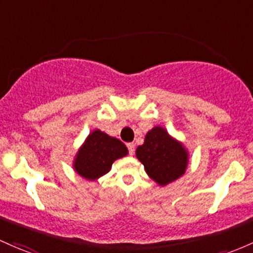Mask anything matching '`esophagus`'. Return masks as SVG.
Masks as SVG:
<instances>
[{
    "instance_id": "1",
    "label": "esophagus",
    "mask_w": 253,
    "mask_h": 253,
    "mask_svg": "<svg viewBox=\"0 0 253 253\" xmlns=\"http://www.w3.org/2000/svg\"><path fill=\"white\" fill-rule=\"evenodd\" d=\"M127 149H128L129 155H133V154H134L135 145H134V144H133V143H128V144H127Z\"/></svg>"
}]
</instances>
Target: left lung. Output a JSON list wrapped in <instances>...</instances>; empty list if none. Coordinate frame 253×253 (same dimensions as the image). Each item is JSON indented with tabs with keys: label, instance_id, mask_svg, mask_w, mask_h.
<instances>
[{
	"label": "left lung",
	"instance_id": "left-lung-1",
	"mask_svg": "<svg viewBox=\"0 0 253 253\" xmlns=\"http://www.w3.org/2000/svg\"><path fill=\"white\" fill-rule=\"evenodd\" d=\"M135 156L143 163L150 179L162 187L184 175L190 161V152L184 143L162 126L148 131L143 145L135 150Z\"/></svg>",
	"mask_w": 253,
	"mask_h": 253
}]
</instances>
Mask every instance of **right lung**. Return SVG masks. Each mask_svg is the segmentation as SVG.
<instances>
[{"label": "right lung", "mask_w": 253, "mask_h": 253, "mask_svg": "<svg viewBox=\"0 0 253 253\" xmlns=\"http://www.w3.org/2000/svg\"><path fill=\"white\" fill-rule=\"evenodd\" d=\"M128 155L126 145L101 129H93L78 149L73 169L78 175L95 181L109 173L113 163Z\"/></svg>", "instance_id": "right-lung-1"}]
</instances>
